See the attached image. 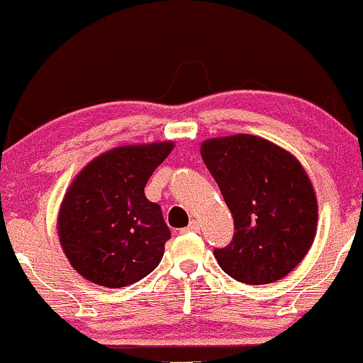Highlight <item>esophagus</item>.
I'll return each instance as SVG.
<instances>
[{"label":"esophagus","instance_id":"esophagus-1","mask_svg":"<svg viewBox=\"0 0 363 363\" xmlns=\"http://www.w3.org/2000/svg\"><path fill=\"white\" fill-rule=\"evenodd\" d=\"M199 230H200V223H199V220H191L190 225H188L186 228H183V230H182V233H188V232H199Z\"/></svg>","mask_w":363,"mask_h":363}]
</instances>
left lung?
<instances>
[{"label":"left lung","instance_id":"1","mask_svg":"<svg viewBox=\"0 0 363 363\" xmlns=\"http://www.w3.org/2000/svg\"><path fill=\"white\" fill-rule=\"evenodd\" d=\"M200 153L237 230L227 248L215 250L218 265L248 285L284 279L317 235V195L302 163L274 141L247 133L205 140Z\"/></svg>","mask_w":363,"mask_h":363}]
</instances>
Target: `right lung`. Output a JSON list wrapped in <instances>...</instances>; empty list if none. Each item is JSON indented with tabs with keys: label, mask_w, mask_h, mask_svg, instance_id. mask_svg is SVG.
Here are the masks:
<instances>
[{
	"label": "right lung",
	"mask_w": 363,
	"mask_h": 363,
	"mask_svg": "<svg viewBox=\"0 0 363 363\" xmlns=\"http://www.w3.org/2000/svg\"><path fill=\"white\" fill-rule=\"evenodd\" d=\"M172 140L120 145L84 164L69 183L56 228L69 265L91 284L120 289L152 274L170 230L145 196Z\"/></svg>",
	"instance_id": "add662e5"
}]
</instances>
